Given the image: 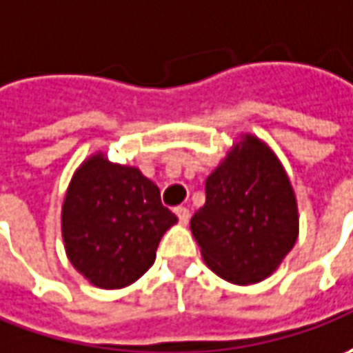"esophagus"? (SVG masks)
I'll return each mask as SVG.
<instances>
[{
    "label": "esophagus",
    "mask_w": 353,
    "mask_h": 353,
    "mask_svg": "<svg viewBox=\"0 0 353 353\" xmlns=\"http://www.w3.org/2000/svg\"><path fill=\"white\" fill-rule=\"evenodd\" d=\"M176 214H177V219H179V223H181V225H188V223H189V209H185V207H177Z\"/></svg>",
    "instance_id": "34e87169"
}]
</instances>
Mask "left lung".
<instances>
[{
    "mask_svg": "<svg viewBox=\"0 0 353 353\" xmlns=\"http://www.w3.org/2000/svg\"><path fill=\"white\" fill-rule=\"evenodd\" d=\"M205 193L191 216L205 263L236 285L274 274L299 234L295 193L275 154L248 134L207 177Z\"/></svg>",
    "mask_w": 353,
    "mask_h": 353,
    "instance_id": "left-lung-1",
    "label": "left lung"
}]
</instances>
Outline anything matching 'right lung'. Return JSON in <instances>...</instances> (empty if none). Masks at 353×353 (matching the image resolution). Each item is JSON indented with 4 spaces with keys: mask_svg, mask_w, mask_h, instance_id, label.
I'll return each instance as SVG.
<instances>
[{
    "mask_svg": "<svg viewBox=\"0 0 353 353\" xmlns=\"http://www.w3.org/2000/svg\"><path fill=\"white\" fill-rule=\"evenodd\" d=\"M177 216L137 168L95 154L79 165L62 207V236L72 265L101 289L134 283Z\"/></svg>",
    "mask_w": 353,
    "mask_h": 353,
    "instance_id": "add662e5",
    "label": "right lung"
}]
</instances>
